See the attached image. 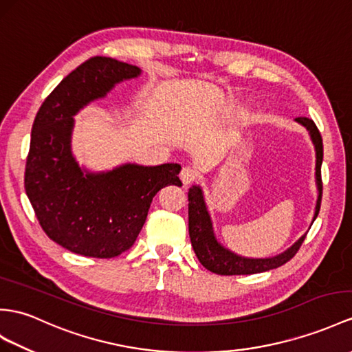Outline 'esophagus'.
Returning a JSON list of instances; mask_svg holds the SVG:
<instances>
[{"mask_svg":"<svg viewBox=\"0 0 352 352\" xmlns=\"http://www.w3.org/2000/svg\"><path fill=\"white\" fill-rule=\"evenodd\" d=\"M181 181L184 182V185L186 186V185H190V184H192L195 179H197V171L192 168V167H190V166H186V167H184L182 168V171H181Z\"/></svg>","mask_w":352,"mask_h":352,"instance_id":"34e87169","label":"esophagus"}]
</instances>
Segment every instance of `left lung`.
I'll use <instances>...</instances> for the list:
<instances>
[{
	"label": "left lung",
	"instance_id": "1",
	"mask_svg": "<svg viewBox=\"0 0 352 352\" xmlns=\"http://www.w3.org/2000/svg\"><path fill=\"white\" fill-rule=\"evenodd\" d=\"M297 122L302 124L307 128L311 134V139L315 144L316 151V167H315V176H316V186H318V200L315 206V218L318 217V212L321 208V197H322V181H321V164H322V137L320 130L316 128L315 122L309 118H297ZM188 228H190V237L191 245L194 248V252L197 258L204 265L206 269L210 270L217 275H252V273H261L272 269H278L282 264L289 261L297 254V251L302 246L305 236H302L298 241L288 248L285 252H282L272 258H245V256L236 255L227 248L222 246L215 234H213V227L210 215L206 208V203L203 199V191L200 186H192L188 191Z\"/></svg>",
	"mask_w": 352,
	"mask_h": 352
}]
</instances>
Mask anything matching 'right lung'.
I'll return each instance as SVG.
<instances>
[{
	"label": "right lung",
	"instance_id": "add662e5",
	"mask_svg": "<svg viewBox=\"0 0 352 352\" xmlns=\"http://www.w3.org/2000/svg\"><path fill=\"white\" fill-rule=\"evenodd\" d=\"M140 73L135 65L94 56L64 77L34 119L25 191L43 231L74 254L113 258L130 250L155 194L167 185H182L179 164H124L89 173L72 153L73 116Z\"/></svg>",
	"mask_w": 352,
	"mask_h": 352
}]
</instances>
